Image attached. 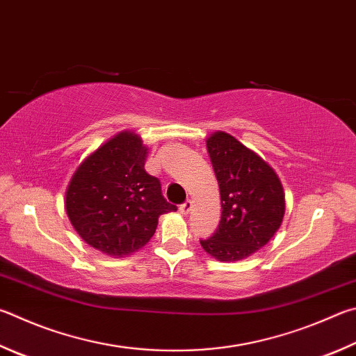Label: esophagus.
<instances>
[{"mask_svg": "<svg viewBox=\"0 0 356 356\" xmlns=\"http://www.w3.org/2000/svg\"><path fill=\"white\" fill-rule=\"evenodd\" d=\"M191 209H193L191 200H185V202L179 207V210H180V213H182V215H188Z\"/></svg>", "mask_w": 356, "mask_h": 356, "instance_id": "1", "label": "esophagus"}]
</instances>
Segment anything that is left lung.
<instances>
[{
	"instance_id": "1",
	"label": "left lung",
	"mask_w": 356,
	"mask_h": 356,
	"mask_svg": "<svg viewBox=\"0 0 356 356\" xmlns=\"http://www.w3.org/2000/svg\"><path fill=\"white\" fill-rule=\"evenodd\" d=\"M207 151L221 195V221L200 240L219 261H238L257 252L279 230L285 193L275 171L260 156L225 132L207 140Z\"/></svg>"
}]
</instances>
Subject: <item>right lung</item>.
I'll list each match as a JSON object with an SVG mask.
<instances>
[{"mask_svg": "<svg viewBox=\"0 0 356 356\" xmlns=\"http://www.w3.org/2000/svg\"><path fill=\"white\" fill-rule=\"evenodd\" d=\"M147 147L134 132H121L77 168L65 209L77 234L112 257L138 250L156 234L159 216L177 210L161 195L160 180L145 171Z\"/></svg>", "mask_w": 356, "mask_h": 356, "instance_id": "right-lung-1", "label": "right lung"}]
</instances>
